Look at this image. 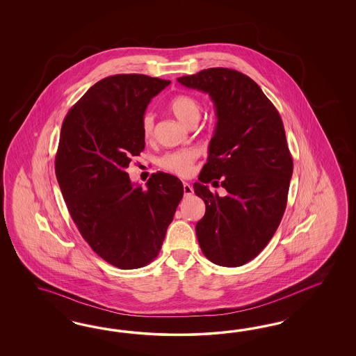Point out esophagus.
<instances>
[{"label": "esophagus", "instance_id": "obj_1", "mask_svg": "<svg viewBox=\"0 0 356 356\" xmlns=\"http://www.w3.org/2000/svg\"><path fill=\"white\" fill-rule=\"evenodd\" d=\"M193 194V188H192V185L188 183H184V195H192Z\"/></svg>", "mask_w": 356, "mask_h": 356}]
</instances>
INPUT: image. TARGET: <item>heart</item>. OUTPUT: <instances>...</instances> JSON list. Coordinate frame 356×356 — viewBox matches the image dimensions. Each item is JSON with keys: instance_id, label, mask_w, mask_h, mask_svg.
Returning a JSON list of instances; mask_svg holds the SVG:
<instances>
[{"instance_id": "1", "label": "heart", "mask_w": 356, "mask_h": 356, "mask_svg": "<svg viewBox=\"0 0 356 356\" xmlns=\"http://www.w3.org/2000/svg\"><path fill=\"white\" fill-rule=\"evenodd\" d=\"M168 108L173 115L185 125H192L201 118V104L195 97L179 94L170 100ZM154 131V115L146 112L140 119V133L145 140H149ZM198 158V151L195 149H181L170 151L159 159V165L167 172L175 173L177 176H189L193 172L194 162Z\"/></svg>"}]
</instances>
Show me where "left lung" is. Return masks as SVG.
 Here are the masks:
<instances>
[{
	"instance_id": "left-lung-1",
	"label": "left lung",
	"mask_w": 356,
	"mask_h": 356,
	"mask_svg": "<svg viewBox=\"0 0 356 356\" xmlns=\"http://www.w3.org/2000/svg\"><path fill=\"white\" fill-rule=\"evenodd\" d=\"M177 81L207 92L216 109L207 163L194 183L205 216L195 234L206 259L241 266L268 245L287 205L293 163L280 113L259 85L227 67H210ZM227 189L220 197L205 183Z\"/></svg>"
}]
</instances>
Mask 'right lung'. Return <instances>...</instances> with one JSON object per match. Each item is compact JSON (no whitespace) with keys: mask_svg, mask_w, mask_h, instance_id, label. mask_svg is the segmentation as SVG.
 Instances as JSON below:
<instances>
[{"mask_svg":"<svg viewBox=\"0 0 356 356\" xmlns=\"http://www.w3.org/2000/svg\"><path fill=\"white\" fill-rule=\"evenodd\" d=\"M171 81L116 74L87 90L65 116L54 171L73 222L91 249L119 269L156 259L183 198L173 175L152 173L147 188L125 168L145 149L140 119Z\"/></svg>","mask_w":356,"mask_h":356,"instance_id":"right-lung-1","label":"right lung"}]
</instances>
